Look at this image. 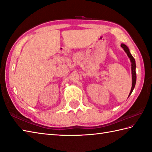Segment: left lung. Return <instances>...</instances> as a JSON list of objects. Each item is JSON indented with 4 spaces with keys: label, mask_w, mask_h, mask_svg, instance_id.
Listing matches in <instances>:
<instances>
[{
    "label": "left lung",
    "mask_w": 152,
    "mask_h": 152,
    "mask_svg": "<svg viewBox=\"0 0 152 152\" xmlns=\"http://www.w3.org/2000/svg\"><path fill=\"white\" fill-rule=\"evenodd\" d=\"M121 47L122 48H123L124 51L126 52V53L127 54L128 56H129L130 62H131V70H132V88H131V90H130V92L129 94V96L131 95L132 92L134 90V88L135 87V85H136V62H135V59L134 58L133 56H132V55L130 54V53L129 51V49L128 48L127 46L126 45L124 44H121Z\"/></svg>",
    "instance_id": "left-lung-1"
}]
</instances>
